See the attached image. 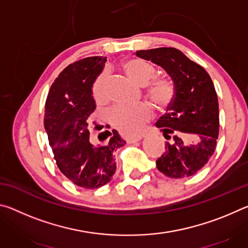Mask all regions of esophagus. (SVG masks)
Instances as JSON below:
<instances>
[{"label":"esophagus","instance_id":"obj_1","mask_svg":"<svg viewBox=\"0 0 248 248\" xmlns=\"http://www.w3.org/2000/svg\"><path fill=\"white\" fill-rule=\"evenodd\" d=\"M143 137H144V134H142V133L137 134V136H131V137L127 138V142H128V143H134V142L140 141Z\"/></svg>","mask_w":248,"mask_h":248}]
</instances>
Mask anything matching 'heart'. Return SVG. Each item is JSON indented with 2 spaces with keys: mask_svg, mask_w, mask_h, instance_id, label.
<instances>
[{
  "mask_svg": "<svg viewBox=\"0 0 248 248\" xmlns=\"http://www.w3.org/2000/svg\"><path fill=\"white\" fill-rule=\"evenodd\" d=\"M125 74L133 82L144 85L149 97L157 106H166L174 96V84L165 77H153L155 66L143 59H128L123 63ZM92 97L96 103H103L107 98L106 75L100 73L92 84ZM152 116V109L146 103L118 104L109 111V119L117 129L124 134L139 131L142 124Z\"/></svg>",
  "mask_w": 248,
  "mask_h": 248,
  "instance_id": "b5f03b06",
  "label": "heart"
}]
</instances>
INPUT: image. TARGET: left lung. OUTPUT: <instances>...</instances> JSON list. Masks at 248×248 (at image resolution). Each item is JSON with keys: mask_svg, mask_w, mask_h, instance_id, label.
Here are the masks:
<instances>
[{"mask_svg": "<svg viewBox=\"0 0 248 248\" xmlns=\"http://www.w3.org/2000/svg\"><path fill=\"white\" fill-rule=\"evenodd\" d=\"M137 56L162 66L175 86L167 112L156 123L170 140L157 158V170L170 178L195 175L215 153L219 136V103L212 79L178 49L139 50Z\"/></svg>", "mask_w": 248, "mask_h": 248, "instance_id": "obj_1", "label": "left lung"}]
</instances>
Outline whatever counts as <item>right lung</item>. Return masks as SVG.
<instances>
[{"label": "right lung", "mask_w": 248, "mask_h": 248, "mask_svg": "<svg viewBox=\"0 0 248 248\" xmlns=\"http://www.w3.org/2000/svg\"><path fill=\"white\" fill-rule=\"evenodd\" d=\"M105 62L99 56L69 64L54 79L45 106L44 124L59 170L84 189L110 182L117 167L114 152L125 144L116 130L109 132L106 144L94 145L90 140L89 117L96 108L92 84Z\"/></svg>", "instance_id": "add662e5"}]
</instances>
